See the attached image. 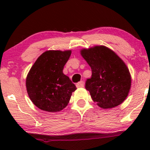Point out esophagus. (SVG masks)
I'll return each instance as SVG.
<instances>
[{"mask_svg": "<svg viewBox=\"0 0 150 150\" xmlns=\"http://www.w3.org/2000/svg\"><path fill=\"white\" fill-rule=\"evenodd\" d=\"M76 87L77 88L84 87V82L83 81H81V82H79V83H77L76 84Z\"/></svg>", "mask_w": 150, "mask_h": 150, "instance_id": "obj_1", "label": "esophagus"}]
</instances>
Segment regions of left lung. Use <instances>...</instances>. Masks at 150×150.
<instances>
[{"mask_svg":"<svg viewBox=\"0 0 150 150\" xmlns=\"http://www.w3.org/2000/svg\"><path fill=\"white\" fill-rule=\"evenodd\" d=\"M80 52L92 71L85 88L93 101L104 109L123 103L128 97L132 82L124 61L113 50L102 45L83 48Z\"/></svg>","mask_w":150,"mask_h":150,"instance_id":"1","label":"left lung"}]
</instances>
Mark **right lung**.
<instances>
[{"label":"right lung","mask_w":150,"mask_h":150,"mask_svg":"<svg viewBox=\"0 0 150 150\" xmlns=\"http://www.w3.org/2000/svg\"><path fill=\"white\" fill-rule=\"evenodd\" d=\"M71 50H47L38 57L28 71L26 87L33 103L44 111L62 110L76 89L68 76L63 73Z\"/></svg>","instance_id":"1"}]
</instances>
